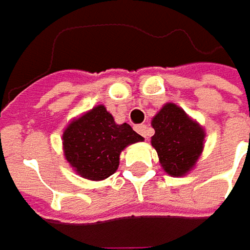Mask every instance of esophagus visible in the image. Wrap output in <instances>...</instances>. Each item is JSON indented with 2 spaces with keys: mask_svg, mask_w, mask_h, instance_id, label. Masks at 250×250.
Instances as JSON below:
<instances>
[{
  "mask_svg": "<svg viewBox=\"0 0 250 250\" xmlns=\"http://www.w3.org/2000/svg\"><path fill=\"white\" fill-rule=\"evenodd\" d=\"M135 129H136V132H138V133H140L143 138H147V135H149V126H147V125L142 124V125H138Z\"/></svg>",
  "mask_w": 250,
  "mask_h": 250,
  "instance_id": "esophagus-1",
  "label": "esophagus"
}]
</instances>
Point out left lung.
I'll return each mask as SVG.
<instances>
[{
    "mask_svg": "<svg viewBox=\"0 0 250 250\" xmlns=\"http://www.w3.org/2000/svg\"><path fill=\"white\" fill-rule=\"evenodd\" d=\"M151 125L156 130L151 146L157 150L164 171L174 177L185 175L203 150V129L171 103L160 110Z\"/></svg>",
    "mask_w": 250,
    "mask_h": 250,
    "instance_id": "left-lung-1",
    "label": "left lung"
}]
</instances>
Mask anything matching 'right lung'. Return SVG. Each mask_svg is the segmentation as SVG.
Masks as SVG:
<instances>
[{"mask_svg": "<svg viewBox=\"0 0 250 250\" xmlns=\"http://www.w3.org/2000/svg\"><path fill=\"white\" fill-rule=\"evenodd\" d=\"M63 153L79 175L100 181L120 166V153L143 140L128 124L117 125L104 105L94 107L63 132Z\"/></svg>", "mask_w": 250, "mask_h": 250, "instance_id": "add662e5", "label": "right lung"}]
</instances>
